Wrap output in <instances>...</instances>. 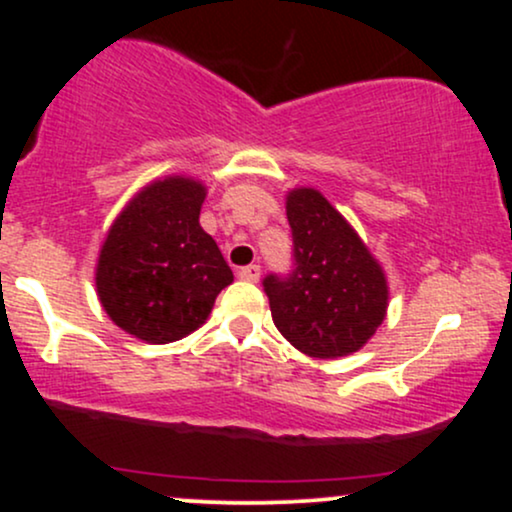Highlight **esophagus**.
Masks as SVG:
<instances>
[{
	"instance_id": "esophagus-1",
	"label": "esophagus",
	"mask_w": 512,
	"mask_h": 512,
	"mask_svg": "<svg viewBox=\"0 0 512 512\" xmlns=\"http://www.w3.org/2000/svg\"><path fill=\"white\" fill-rule=\"evenodd\" d=\"M260 274H262L260 264H248V267L238 269V276H240V279H243V281H250V284H255V281H260Z\"/></svg>"
}]
</instances>
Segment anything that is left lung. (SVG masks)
<instances>
[{
    "label": "left lung",
    "instance_id": "obj_1",
    "mask_svg": "<svg viewBox=\"0 0 512 512\" xmlns=\"http://www.w3.org/2000/svg\"><path fill=\"white\" fill-rule=\"evenodd\" d=\"M293 272L264 276L276 330L303 354L339 358L383 325L387 279L351 223L313 187L286 195Z\"/></svg>",
    "mask_w": 512,
    "mask_h": 512
}]
</instances>
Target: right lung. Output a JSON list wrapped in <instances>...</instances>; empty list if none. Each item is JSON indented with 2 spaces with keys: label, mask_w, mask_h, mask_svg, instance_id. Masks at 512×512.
<instances>
[{
  "label": "right lung",
  "mask_w": 512,
  "mask_h": 512,
  "mask_svg": "<svg viewBox=\"0 0 512 512\" xmlns=\"http://www.w3.org/2000/svg\"><path fill=\"white\" fill-rule=\"evenodd\" d=\"M207 187L195 178L154 180L120 211L103 240L96 291L120 330L168 344L207 322L233 281L216 240L199 226Z\"/></svg>",
  "instance_id": "add662e5"
}]
</instances>
